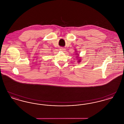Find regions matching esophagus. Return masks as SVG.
<instances>
[{"mask_svg": "<svg viewBox=\"0 0 124 124\" xmlns=\"http://www.w3.org/2000/svg\"><path fill=\"white\" fill-rule=\"evenodd\" d=\"M59 51H63V52H64V51H65V49L64 48H60V49H59Z\"/></svg>", "mask_w": 124, "mask_h": 124, "instance_id": "1", "label": "esophagus"}]
</instances>
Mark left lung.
Wrapping results in <instances>:
<instances>
[{
	"label": "left lung",
	"instance_id": "obj_1",
	"mask_svg": "<svg viewBox=\"0 0 124 124\" xmlns=\"http://www.w3.org/2000/svg\"><path fill=\"white\" fill-rule=\"evenodd\" d=\"M75 55H76V59H77V60H78V63H79V62H80L81 61V59L80 58V57H79V54H78V53H77L78 52H77V51H75Z\"/></svg>",
	"mask_w": 124,
	"mask_h": 124
}]
</instances>
